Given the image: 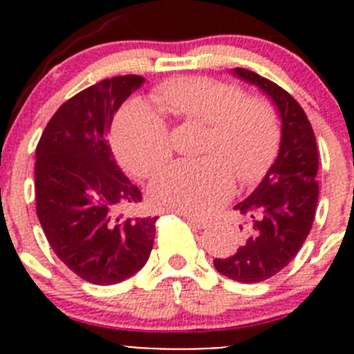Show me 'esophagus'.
<instances>
[{"instance_id": "obj_1", "label": "esophagus", "mask_w": 354, "mask_h": 354, "mask_svg": "<svg viewBox=\"0 0 354 354\" xmlns=\"http://www.w3.org/2000/svg\"><path fill=\"white\" fill-rule=\"evenodd\" d=\"M181 216H183L185 219H187L188 223L192 224V226L197 227V230H203V227L209 226V223H207V221H203V219H197V217L192 216V214H185V212H181Z\"/></svg>"}]
</instances>
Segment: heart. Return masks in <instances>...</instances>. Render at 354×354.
Wrapping results in <instances>:
<instances>
[{
	"label": "heart",
	"mask_w": 354,
	"mask_h": 354,
	"mask_svg": "<svg viewBox=\"0 0 354 354\" xmlns=\"http://www.w3.org/2000/svg\"><path fill=\"white\" fill-rule=\"evenodd\" d=\"M160 108L187 121L209 124L200 160H178L160 171L149 188L156 205L207 216L231 197L234 170L243 183L259 181L279 149L277 114L269 102L245 97L230 82L209 77H180L156 88ZM113 145L130 173L147 178L171 156L164 118L144 101L127 102L113 124Z\"/></svg>",
	"instance_id": "heart-1"
}]
</instances>
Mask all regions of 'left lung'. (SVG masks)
<instances>
[{"label":"left lung","mask_w":354,"mask_h":354,"mask_svg":"<svg viewBox=\"0 0 354 354\" xmlns=\"http://www.w3.org/2000/svg\"><path fill=\"white\" fill-rule=\"evenodd\" d=\"M233 75L269 95L281 116L279 154L253 194L234 205L246 219V227L240 226L243 243L234 255L214 260L217 272L252 284L276 276L305 243L319 200V151L312 124L291 94L255 71L234 68Z\"/></svg>","instance_id":"left-lung-1"}]
</instances>
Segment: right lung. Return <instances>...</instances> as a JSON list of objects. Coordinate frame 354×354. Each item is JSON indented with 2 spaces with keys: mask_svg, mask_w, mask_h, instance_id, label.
I'll return each instance as SVG.
<instances>
[{
  "mask_svg": "<svg viewBox=\"0 0 354 354\" xmlns=\"http://www.w3.org/2000/svg\"><path fill=\"white\" fill-rule=\"evenodd\" d=\"M144 77L106 78L68 99L35 149V210L49 245L78 277L121 283L145 266L157 217H121L142 200L111 152V123Z\"/></svg>",
  "mask_w": 354,
  "mask_h": 354,
  "instance_id": "obj_1",
  "label": "right lung"
}]
</instances>
